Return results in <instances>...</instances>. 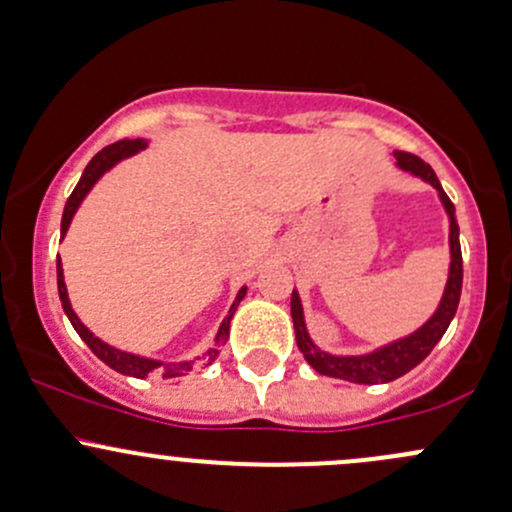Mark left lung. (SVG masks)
<instances>
[{
    "mask_svg": "<svg viewBox=\"0 0 512 512\" xmlns=\"http://www.w3.org/2000/svg\"><path fill=\"white\" fill-rule=\"evenodd\" d=\"M397 169L407 171V174L417 176V179L427 181L429 186L437 188L439 201L444 206L446 215H449V277H446L444 294L432 316L424 321L417 331L410 333L405 338H397V341L387 343V346L375 348V351L363 353V355H333L321 351L314 341H311L309 331L304 324V309H301V299L297 289L292 292V321H294V333H297V346L304 353L306 363L316 370V373L328 375V378L348 380V383L358 385H375V383H392V380L402 378L405 373H410L412 368H417L432 348L441 341V336L449 328L451 319L456 314V306L461 299V282H464V262H461V245H459V223H456V208L449 201V196L441 188L437 174L429 164H424L422 159L414 157L407 152H395Z\"/></svg>",
    "mask_w": 512,
    "mask_h": 512,
    "instance_id": "8db88e82",
    "label": "left lung"
}]
</instances>
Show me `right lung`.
<instances>
[{"mask_svg": "<svg viewBox=\"0 0 512 512\" xmlns=\"http://www.w3.org/2000/svg\"><path fill=\"white\" fill-rule=\"evenodd\" d=\"M147 147V139H120V142L110 144V147H105L102 152L95 154L93 159H90V164L85 166L83 176H80L78 186L73 188L71 198L66 201V208H63V218H61V235L68 233V225H71L75 211L80 208V203H83V198L88 196L90 188L98 184V179L105 171H110L112 166L117 164V161L132 157V154L142 152V149ZM56 272H58V297H61V304H63V311H66L68 321H71L75 331H78V336L83 338L85 343H88V348L93 351L98 358L102 360L105 365H110L112 370H117V373L122 375H129V378H147V375H161V378H176V375H186L188 370L193 368V363L196 360H181V363H164V360H152V358H144V355H134V353H127V351H120V348H112L110 343L100 341L98 336H95L93 331H90L88 326L83 324V321L78 319V314L73 311L71 306V299H68V289H66V282H63V265L61 260H58L56 265ZM247 294V287H242L238 292V297H235L233 306H230L228 316L223 319V324H220L218 333H215V341L213 346L208 348L206 353H203V365H211L215 358L220 355V348L225 346V341H228L230 336V319H233L235 309H238V304L242 301V297Z\"/></svg>", "mask_w": 512, "mask_h": 512, "instance_id": "1", "label": "right lung"}]
</instances>
